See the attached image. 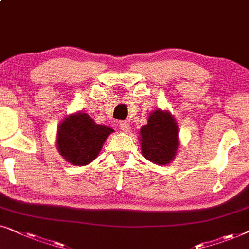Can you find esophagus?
I'll use <instances>...</instances> for the list:
<instances>
[{"label": "esophagus", "mask_w": 249, "mask_h": 249, "mask_svg": "<svg viewBox=\"0 0 249 249\" xmlns=\"http://www.w3.org/2000/svg\"><path fill=\"white\" fill-rule=\"evenodd\" d=\"M119 126H121V130H122L123 132H126V133H130V132L132 131L130 124H128L127 122H121V124H119Z\"/></svg>", "instance_id": "esophagus-1"}]
</instances>
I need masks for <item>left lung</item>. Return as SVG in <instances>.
Instances as JSON below:
<instances>
[{
    "label": "left lung",
    "mask_w": 249,
    "mask_h": 249,
    "mask_svg": "<svg viewBox=\"0 0 249 249\" xmlns=\"http://www.w3.org/2000/svg\"><path fill=\"white\" fill-rule=\"evenodd\" d=\"M139 135L144 158L156 165L172 163L180 147V139L178 125L170 111L159 108L151 111Z\"/></svg>",
    "instance_id": "1"
}]
</instances>
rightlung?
Instances as JSON below:
<instances>
[{
  "label": "right lung",
  "mask_w": 249,
  "mask_h": 249,
  "mask_svg": "<svg viewBox=\"0 0 249 249\" xmlns=\"http://www.w3.org/2000/svg\"><path fill=\"white\" fill-rule=\"evenodd\" d=\"M114 128L97 124L90 116L76 111L62 119L57 130V149L67 163L85 166L98 157Z\"/></svg>",
  "instance_id": "obj_1"
}]
</instances>
